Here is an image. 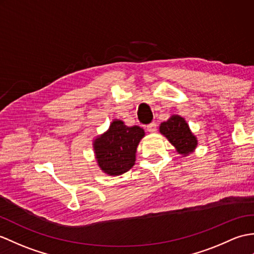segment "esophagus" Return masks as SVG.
<instances>
[{"instance_id":"obj_1","label":"esophagus","mask_w":254,"mask_h":254,"mask_svg":"<svg viewBox=\"0 0 254 254\" xmlns=\"http://www.w3.org/2000/svg\"><path fill=\"white\" fill-rule=\"evenodd\" d=\"M147 131L150 132V133H155L157 131V125L155 122H151L149 123L148 126H147Z\"/></svg>"}]
</instances>
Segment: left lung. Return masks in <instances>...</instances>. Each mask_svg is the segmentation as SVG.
Masks as SVG:
<instances>
[{
	"label": "left lung",
	"instance_id": "1",
	"mask_svg": "<svg viewBox=\"0 0 254 254\" xmlns=\"http://www.w3.org/2000/svg\"><path fill=\"white\" fill-rule=\"evenodd\" d=\"M160 132L180 154H190L196 148L197 139L190 132L186 121L180 116H172L167 122H162Z\"/></svg>",
	"mask_w": 254,
	"mask_h": 254
}]
</instances>
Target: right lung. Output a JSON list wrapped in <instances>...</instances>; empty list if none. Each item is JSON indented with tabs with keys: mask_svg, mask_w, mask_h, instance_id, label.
<instances>
[{
	"mask_svg": "<svg viewBox=\"0 0 254 254\" xmlns=\"http://www.w3.org/2000/svg\"><path fill=\"white\" fill-rule=\"evenodd\" d=\"M145 132L139 127H127L115 120L107 132L95 139L98 166L109 175H121L134 166L135 152Z\"/></svg>",
	"mask_w": 254,
	"mask_h": 254,
	"instance_id": "right-lung-1",
	"label": "right lung"
}]
</instances>
